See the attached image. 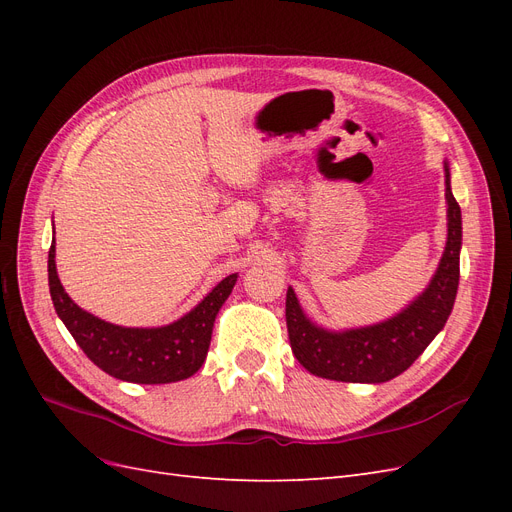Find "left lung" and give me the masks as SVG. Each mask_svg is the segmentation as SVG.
Here are the masks:
<instances>
[{"label":"left lung","instance_id":"left-lung-1","mask_svg":"<svg viewBox=\"0 0 512 512\" xmlns=\"http://www.w3.org/2000/svg\"><path fill=\"white\" fill-rule=\"evenodd\" d=\"M448 237L442 260L423 294L389 320L361 329L327 331L309 320L292 288L286 292V324L297 361L318 378L380 384L393 380L423 354L446 324L459 286L461 209L451 190V170L444 162Z\"/></svg>","mask_w":512,"mask_h":512}]
</instances>
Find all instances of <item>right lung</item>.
Listing matches in <instances>:
<instances>
[{
  "mask_svg": "<svg viewBox=\"0 0 512 512\" xmlns=\"http://www.w3.org/2000/svg\"><path fill=\"white\" fill-rule=\"evenodd\" d=\"M237 273L215 286L190 314L158 329H128L104 322L76 305L61 286L55 239L49 250V288L57 316L74 342L108 376L136 384H168L194 376L207 359L215 316L235 288Z\"/></svg>",
  "mask_w": 512,
  "mask_h": 512,
  "instance_id": "1",
  "label": "right lung"
}]
</instances>
